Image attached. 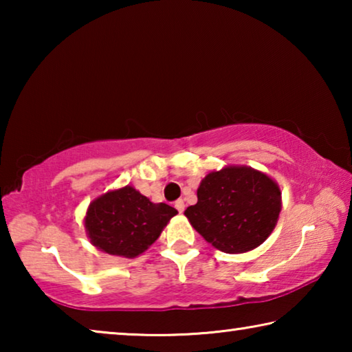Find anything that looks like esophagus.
Listing matches in <instances>:
<instances>
[{
	"label": "esophagus",
	"mask_w": 352,
	"mask_h": 352,
	"mask_svg": "<svg viewBox=\"0 0 352 352\" xmlns=\"http://www.w3.org/2000/svg\"><path fill=\"white\" fill-rule=\"evenodd\" d=\"M175 208H177V211L178 212H183L184 211V201L182 200V199H178L177 201H175V205H174Z\"/></svg>",
	"instance_id": "obj_1"
}]
</instances>
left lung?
Wrapping results in <instances>:
<instances>
[{
  "label": "left lung",
  "mask_w": 352,
  "mask_h": 352,
  "mask_svg": "<svg viewBox=\"0 0 352 352\" xmlns=\"http://www.w3.org/2000/svg\"><path fill=\"white\" fill-rule=\"evenodd\" d=\"M279 212L275 180L248 166H226L201 180L197 204L184 216L214 248L237 254L259 247L275 230Z\"/></svg>",
  "instance_id": "left-lung-1"
}]
</instances>
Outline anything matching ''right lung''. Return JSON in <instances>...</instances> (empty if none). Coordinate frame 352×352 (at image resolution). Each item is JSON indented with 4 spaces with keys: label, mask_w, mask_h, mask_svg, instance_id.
Segmentation results:
<instances>
[{
    "label": "right lung",
    "mask_w": 352,
    "mask_h": 352,
    "mask_svg": "<svg viewBox=\"0 0 352 352\" xmlns=\"http://www.w3.org/2000/svg\"><path fill=\"white\" fill-rule=\"evenodd\" d=\"M175 214V208L152 204L140 190L124 186L91 201L85 230L90 242L100 252L136 258L158 239Z\"/></svg>",
    "instance_id": "right-lung-1"
}]
</instances>
